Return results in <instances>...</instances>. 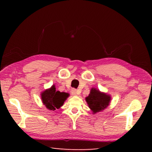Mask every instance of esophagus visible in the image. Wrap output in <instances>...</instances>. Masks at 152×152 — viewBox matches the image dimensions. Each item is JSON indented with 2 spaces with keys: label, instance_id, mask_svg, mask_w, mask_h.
<instances>
[{
  "label": "esophagus",
  "instance_id": "34e87169",
  "mask_svg": "<svg viewBox=\"0 0 152 152\" xmlns=\"http://www.w3.org/2000/svg\"><path fill=\"white\" fill-rule=\"evenodd\" d=\"M71 92H72V95H74V96H75V95L78 94V91H77L76 89H74V88L72 90Z\"/></svg>",
  "mask_w": 152,
  "mask_h": 152
}]
</instances>
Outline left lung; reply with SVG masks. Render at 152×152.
I'll use <instances>...</instances> for the list:
<instances>
[{
    "mask_svg": "<svg viewBox=\"0 0 152 152\" xmlns=\"http://www.w3.org/2000/svg\"><path fill=\"white\" fill-rule=\"evenodd\" d=\"M110 100L111 96L110 94L100 91L96 88H92L88 96L85 98V101L93 114L107 109L109 106Z\"/></svg>",
    "mask_w": 152,
    "mask_h": 152,
    "instance_id": "obj_1",
    "label": "left lung"
}]
</instances>
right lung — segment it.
<instances>
[{
	"mask_svg": "<svg viewBox=\"0 0 152 152\" xmlns=\"http://www.w3.org/2000/svg\"><path fill=\"white\" fill-rule=\"evenodd\" d=\"M70 94L67 92H61L56 91L55 84H53L50 88L45 89L41 92V98L43 104L50 110L59 109L63 106L64 102Z\"/></svg>",
	"mask_w": 152,
	"mask_h": 152,
	"instance_id": "1",
	"label": "right lung"
}]
</instances>
